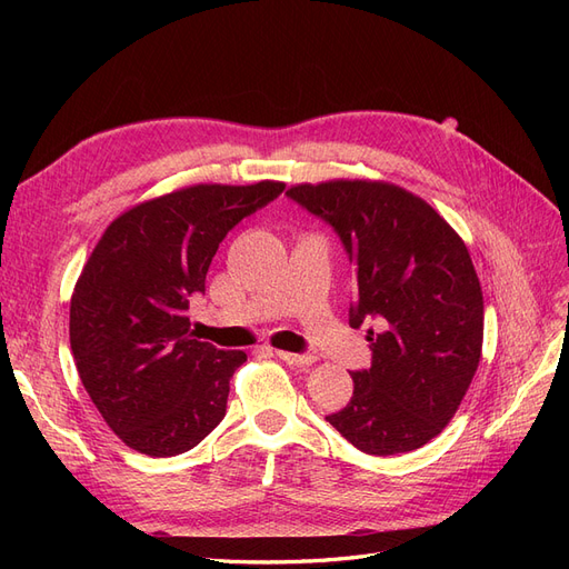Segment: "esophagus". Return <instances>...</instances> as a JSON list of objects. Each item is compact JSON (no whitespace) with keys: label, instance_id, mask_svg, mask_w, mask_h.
<instances>
[{"label":"esophagus","instance_id":"esophagus-1","mask_svg":"<svg viewBox=\"0 0 569 569\" xmlns=\"http://www.w3.org/2000/svg\"><path fill=\"white\" fill-rule=\"evenodd\" d=\"M280 360H284L287 366H297V368H308L316 363V356L311 353H289V351H274Z\"/></svg>","mask_w":569,"mask_h":569}]
</instances>
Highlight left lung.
I'll return each mask as SVG.
<instances>
[{"label": "left lung", "mask_w": 569, "mask_h": 569, "mask_svg": "<svg viewBox=\"0 0 569 569\" xmlns=\"http://www.w3.org/2000/svg\"><path fill=\"white\" fill-rule=\"evenodd\" d=\"M330 222L356 266L351 327L368 330L372 366L327 416L370 456L408 453L441 435L481 358L485 299L468 247L425 199L382 180H330L287 192Z\"/></svg>", "instance_id": "obj_1"}]
</instances>
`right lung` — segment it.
Here are the masks:
<instances>
[{
    "label": "right lung",
    "mask_w": 569,
    "mask_h": 569,
    "mask_svg": "<svg viewBox=\"0 0 569 569\" xmlns=\"http://www.w3.org/2000/svg\"><path fill=\"white\" fill-rule=\"evenodd\" d=\"M284 182L192 184L120 213L71 297V351L84 391L130 449L184 453L226 418L244 351L189 330V297L206 289L218 244Z\"/></svg>",
    "instance_id": "1"
}]
</instances>
